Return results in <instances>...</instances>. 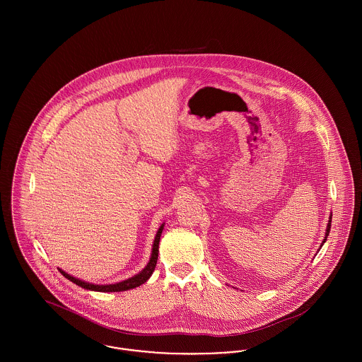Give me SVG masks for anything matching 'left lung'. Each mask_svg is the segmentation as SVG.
Returning a JSON list of instances; mask_svg holds the SVG:
<instances>
[{"label": "left lung", "mask_w": 362, "mask_h": 362, "mask_svg": "<svg viewBox=\"0 0 362 362\" xmlns=\"http://www.w3.org/2000/svg\"><path fill=\"white\" fill-rule=\"evenodd\" d=\"M330 226H332V214H330V217H329V223H327V226H326V233H325V238H323V241H322V244H320V248H322V245L326 243V240H327V235H329V233H330ZM319 252V251H317Z\"/></svg>", "instance_id": "left-lung-1"}]
</instances>
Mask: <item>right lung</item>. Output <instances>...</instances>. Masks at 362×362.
Returning a JSON list of instances; mask_svg holds the SVG:
<instances>
[{"mask_svg": "<svg viewBox=\"0 0 362 362\" xmlns=\"http://www.w3.org/2000/svg\"><path fill=\"white\" fill-rule=\"evenodd\" d=\"M163 228H164V224H161L156 233L155 241H153V248H152V254H151V259L148 262V264L135 276L127 279V280H122V281H118V283H114V284H95V283H89V281H85V280H81L78 277H74L71 274H68L66 272H64L62 269H58L61 272V274L64 277H66L69 281L75 283L76 286L82 287V288H86V290H90V291H100V293H118V291H127V290H132L135 287H139L142 286L144 283H146L151 276L155 272L156 263H157V257H158V243H160V237H161V233H163Z\"/></svg>", "mask_w": 362, "mask_h": 362, "instance_id": "1", "label": "right lung"}]
</instances>
